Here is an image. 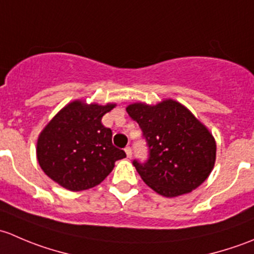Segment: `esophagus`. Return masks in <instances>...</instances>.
Here are the masks:
<instances>
[{"label":"esophagus","mask_w":254,"mask_h":254,"mask_svg":"<svg viewBox=\"0 0 254 254\" xmlns=\"http://www.w3.org/2000/svg\"><path fill=\"white\" fill-rule=\"evenodd\" d=\"M125 153H127V158H130V157H131V155H132V151H131V147H130V146H127V147H125Z\"/></svg>","instance_id":"34e87169"}]
</instances>
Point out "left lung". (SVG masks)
Here are the masks:
<instances>
[{"instance_id":"left-lung-1","label":"left lung","mask_w":254,"mask_h":254,"mask_svg":"<svg viewBox=\"0 0 254 254\" xmlns=\"http://www.w3.org/2000/svg\"><path fill=\"white\" fill-rule=\"evenodd\" d=\"M127 112L141 127L148 146V160H134L132 165L156 193L167 198L187 194L209 177L216 142L189 109L166 99L156 106L130 104Z\"/></svg>"}]
</instances>
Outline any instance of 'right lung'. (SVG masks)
Wrapping results in <instances>:
<instances>
[{"label":"right lung","instance_id":"obj_1","mask_svg":"<svg viewBox=\"0 0 254 254\" xmlns=\"http://www.w3.org/2000/svg\"><path fill=\"white\" fill-rule=\"evenodd\" d=\"M115 107L73 101L64 107L38 137L37 158L49 178L72 191L98 186L127 157L112 142L102 118Z\"/></svg>","mask_w":254,"mask_h":254}]
</instances>
